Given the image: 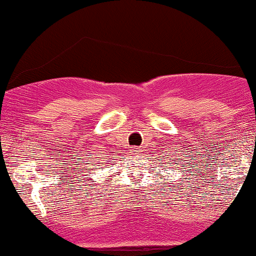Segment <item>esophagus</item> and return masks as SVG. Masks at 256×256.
<instances>
[{
  "label": "esophagus",
  "instance_id": "34e87169",
  "mask_svg": "<svg viewBox=\"0 0 256 256\" xmlns=\"http://www.w3.org/2000/svg\"><path fill=\"white\" fill-rule=\"evenodd\" d=\"M131 152L132 154H138V152H140V148H138V146H132Z\"/></svg>",
  "mask_w": 256,
  "mask_h": 256
}]
</instances>
